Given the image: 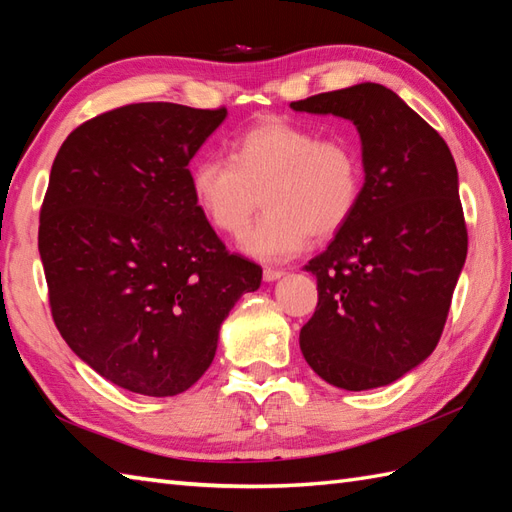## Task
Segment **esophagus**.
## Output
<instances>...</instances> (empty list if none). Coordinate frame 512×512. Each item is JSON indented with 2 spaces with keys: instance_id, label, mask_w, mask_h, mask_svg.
<instances>
[{
  "instance_id": "34e87169",
  "label": "esophagus",
  "mask_w": 512,
  "mask_h": 512,
  "mask_svg": "<svg viewBox=\"0 0 512 512\" xmlns=\"http://www.w3.org/2000/svg\"><path fill=\"white\" fill-rule=\"evenodd\" d=\"M284 277V270H275V268H266L264 270V281H277Z\"/></svg>"
}]
</instances>
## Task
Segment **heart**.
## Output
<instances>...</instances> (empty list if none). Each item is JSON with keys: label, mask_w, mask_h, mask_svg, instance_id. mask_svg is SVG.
<instances>
[{"label": "heart", "mask_w": 512, "mask_h": 512, "mask_svg": "<svg viewBox=\"0 0 512 512\" xmlns=\"http://www.w3.org/2000/svg\"><path fill=\"white\" fill-rule=\"evenodd\" d=\"M363 191L361 156L343 138H321L286 118H266L235 138L231 160L204 156L191 193L217 231L242 233L262 202L266 213L239 239L262 262H284L310 242L339 233Z\"/></svg>", "instance_id": "1"}]
</instances>
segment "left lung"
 <instances>
[{
    "label": "left lung",
    "mask_w": 512,
    "mask_h": 512,
    "mask_svg": "<svg viewBox=\"0 0 512 512\" xmlns=\"http://www.w3.org/2000/svg\"><path fill=\"white\" fill-rule=\"evenodd\" d=\"M290 107L352 121L365 171L354 215L306 266L319 303L299 334L303 358L334 387L389 385L436 350L466 262L455 160L385 85L358 83Z\"/></svg>",
    "instance_id": "1"
}]
</instances>
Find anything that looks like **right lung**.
<instances>
[{
	"label": "right lung",
	"mask_w": 512,
	"mask_h": 512,
	"mask_svg": "<svg viewBox=\"0 0 512 512\" xmlns=\"http://www.w3.org/2000/svg\"><path fill=\"white\" fill-rule=\"evenodd\" d=\"M226 110L134 103L83 123L52 162L39 220L50 310L70 350L127 391H187L262 268L228 253L189 162Z\"/></svg>",
	"instance_id": "obj_1"
}]
</instances>
